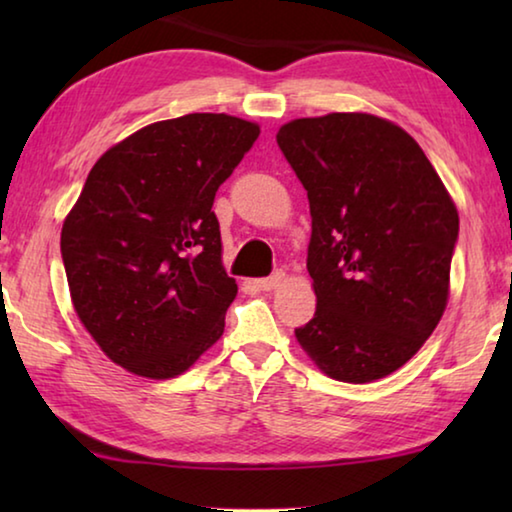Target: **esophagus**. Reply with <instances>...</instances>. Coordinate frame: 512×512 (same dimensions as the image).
<instances>
[{"label": "esophagus", "mask_w": 512, "mask_h": 512, "mask_svg": "<svg viewBox=\"0 0 512 512\" xmlns=\"http://www.w3.org/2000/svg\"><path fill=\"white\" fill-rule=\"evenodd\" d=\"M284 271H275L273 275H268V277H262V280H257V287L262 289V291H271V289H275V287H280V284L284 282Z\"/></svg>", "instance_id": "esophagus-1"}]
</instances>
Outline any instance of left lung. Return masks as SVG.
<instances>
[{
	"instance_id": "8db88e82",
	"label": "left lung",
	"mask_w": 512,
	"mask_h": 512,
	"mask_svg": "<svg viewBox=\"0 0 512 512\" xmlns=\"http://www.w3.org/2000/svg\"><path fill=\"white\" fill-rule=\"evenodd\" d=\"M277 146L307 189L316 314L296 339L332 379L402 368L447 307L458 212L413 137L366 112L293 119Z\"/></svg>"
}]
</instances>
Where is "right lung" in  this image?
<instances>
[{
	"mask_svg": "<svg viewBox=\"0 0 512 512\" xmlns=\"http://www.w3.org/2000/svg\"><path fill=\"white\" fill-rule=\"evenodd\" d=\"M257 137L253 121L194 112L126 137L88 173L60 255L81 323L128 372L176 377L221 339L237 284L212 205Z\"/></svg>",
	"mask_w": 512,
	"mask_h": 512,
	"instance_id": "obj_1",
	"label": "right lung"
}]
</instances>
